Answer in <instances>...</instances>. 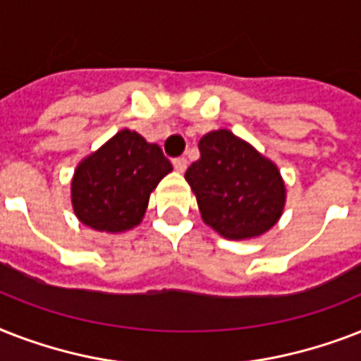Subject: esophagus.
<instances>
[{
	"label": "esophagus",
	"instance_id": "obj_1",
	"mask_svg": "<svg viewBox=\"0 0 361 361\" xmlns=\"http://www.w3.org/2000/svg\"><path fill=\"white\" fill-rule=\"evenodd\" d=\"M172 163H174L176 172H180V174H183V172H185V170H187V164H189V163H187V159H185V157L174 159Z\"/></svg>",
	"mask_w": 361,
	"mask_h": 361
}]
</instances>
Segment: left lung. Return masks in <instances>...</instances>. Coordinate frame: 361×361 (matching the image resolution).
<instances>
[{
  "label": "left lung",
  "mask_w": 361,
  "mask_h": 361,
  "mask_svg": "<svg viewBox=\"0 0 361 361\" xmlns=\"http://www.w3.org/2000/svg\"><path fill=\"white\" fill-rule=\"evenodd\" d=\"M200 159L185 180L197 197L202 221L226 240L262 236L281 219L286 187L274 161L228 129L198 142Z\"/></svg>",
  "instance_id": "obj_1"
}]
</instances>
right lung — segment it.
I'll list each match as a JSON object with an SVG mask.
<instances>
[{
  "label": "right lung",
  "instance_id": "add662e5",
  "mask_svg": "<svg viewBox=\"0 0 361 361\" xmlns=\"http://www.w3.org/2000/svg\"><path fill=\"white\" fill-rule=\"evenodd\" d=\"M172 172L157 144L136 130L121 129L97 152L84 157L71 181V204L80 223L120 234L140 225L149 195Z\"/></svg>",
  "mask_w": 361,
  "mask_h": 361
}]
</instances>
